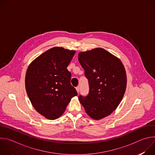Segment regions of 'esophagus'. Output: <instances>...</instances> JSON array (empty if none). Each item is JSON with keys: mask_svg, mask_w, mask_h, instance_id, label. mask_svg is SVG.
I'll list each match as a JSON object with an SVG mask.
<instances>
[{"mask_svg": "<svg viewBox=\"0 0 155 155\" xmlns=\"http://www.w3.org/2000/svg\"><path fill=\"white\" fill-rule=\"evenodd\" d=\"M76 90H77V92L78 93H79V92H80V87H79V86H77V87H76Z\"/></svg>", "mask_w": 155, "mask_h": 155, "instance_id": "1", "label": "esophagus"}]
</instances>
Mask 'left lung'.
<instances>
[{
    "label": "left lung",
    "mask_w": 155,
    "mask_h": 155,
    "mask_svg": "<svg viewBox=\"0 0 155 155\" xmlns=\"http://www.w3.org/2000/svg\"><path fill=\"white\" fill-rule=\"evenodd\" d=\"M78 59L90 86L87 96H79V101L91 118H104L118 107L124 96L127 84L124 65L102 48L80 52Z\"/></svg>",
    "instance_id": "obj_1"
}]
</instances>
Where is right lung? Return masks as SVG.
Listing matches in <instances>:
<instances>
[{
    "label": "right lung",
    "mask_w": 155,
    "mask_h": 155,
    "mask_svg": "<svg viewBox=\"0 0 155 155\" xmlns=\"http://www.w3.org/2000/svg\"><path fill=\"white\" fill-rule=\"evenodd\" d=\"M75 51L53 47L35 58L28 66L26 90L37 112L49 120L64 112L71 99L77 96L71 84V73L67 68Z\"/></svg>",
    "instance_id": "1"
}]
</instances>
